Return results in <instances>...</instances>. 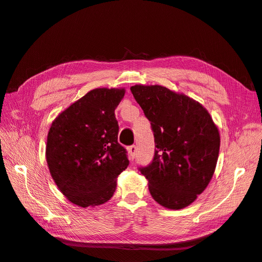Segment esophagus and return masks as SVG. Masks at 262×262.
<instances>
[{
  "label": "esophagus",
  "instance_id": "1",
  "mask_svg": "<svg viewBox=\"0 0 262 262\" xmlns=\"http://www.w3.org/2000/svg\"><path fill=\"white\" fill-rule=\"evenodd\" d=\"M128 154H129L130 161H133L134 157H136V154H137V146H136V145L129 146V147H128Z\"/></svg>",
  "mask_w": 262,
  "mask_h": 262
}]
</instances>
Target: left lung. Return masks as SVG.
<instances>
[{
    "label": "left lung",
    "mask_w": 262,
    "mask_h": 262,
    "mask_svg": "<svg viewBox=\"0 0 262 262\" xmlns=\"http://www.w3.org/2000/svg\"><path fill=\"white\" fill-rule=\"evenodd\" d=\"M131 92L150 121L155 154L140 168L153 199L184 209L201 194L215 171L220 132L199 101L161 85H134Z\"/></svg>",
    "instance_id": "left-lung-1"
}]
</instances>
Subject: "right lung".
<instances>
[{
	"instance_id": "add662e5",
	"label": "right lung",
	"mask_w": 262,
	"mask_h": 262,
	"mask_svg": "<svg viewBox=\"0 0 262 262\" xmlns=\"http://www.w3.org/2000/svg\"><path fill=\"white\" fill-rule=\"evenodd\" d=\"M124 93V89L92 90L50 126L46 146L49 171L63 195L77 207H96L112 199L118 176L128 167L115 116Z\"/></svg>"
}]
</instances>
